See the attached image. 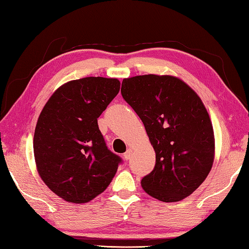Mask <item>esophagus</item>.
<instances>
[{
	"label": "esophagus",
	"mask_w": 249,
	"mask_h": 249,
	"mask_svg": "<svg viewBox=\"0 0 249 249\" xmlns=\"http://www.w3.org/2000/svg\"><path fill=\"white\" fill-rule=\"evenodd\" d=\"M132 149H127V151H126V153L123 155L124 156V159L125 160H129L130 159V157H132Z\"/></svg>",
	"instance_id": "esophagus-1"
}]
</instances>
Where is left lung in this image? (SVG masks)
<instances>
[{
    "label": "left lung",
    "instance_id": "8db88e82",
    "mask_svg": "<svg viewBox=\"0 0 249 249\" xmlns=\"http://www.w3.org/2000/svg\"><path fill=\"white\" fill-rule=\"evenodd\" d=\"M121 93L144 123L156 153L142 189L162 202L190 196L214 160L213 126L199 95L182 80L157 74L124 79Z\"/></svg>",
    "mask_w": 249,
    "mask_h": 249
}]
</instances>
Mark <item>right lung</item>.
Returning a JSON list of instances; mask_svg holds the SVG:
<instances>
[{
    "label": "right lung",
    "mask_w": 249,
    "mask_h": 249,
    "mask_svg": "<svg viewBox=\"0 0 249 249\" xmlns=\"http://www.w3.org/2000/svg\"><path fill=\"white\" fill-rule=\"evenodd\" d=\"M120 87L112 78L72 80L45 104L34 134V156L40 178L61 199L86 203L114 178L122 159L107 149L98 119Z\"/></svg>",
    "instance_id": "1"
}]
</instances>
